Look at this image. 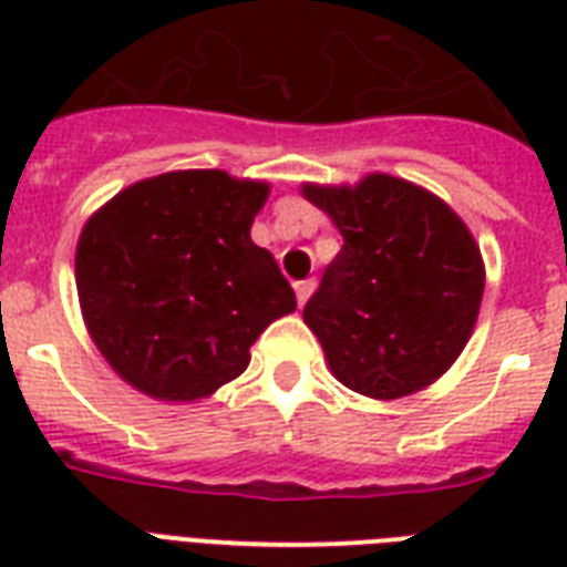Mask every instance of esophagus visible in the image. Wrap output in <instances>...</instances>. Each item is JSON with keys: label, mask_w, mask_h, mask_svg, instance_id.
Returning a JSON list of instances; mask_svg holds the SVG:
<instances>
[{"label": "esophagus", "mask_w": 567, "mask_h": 567, "mask_svg": "<svg viewBox=\"0 0 567 567\" xmlns=\"http://www.w3.org/2000/svg\"><path fill=\"white\" fill-rule=\"evenodd\" d=\"M315 288H318V282L315 279H306V282H297L293 285V291H297V302H300V309L309 302V297L315 293Z\"/></svg>", "instance_id": "34e87169"}]
</instances>
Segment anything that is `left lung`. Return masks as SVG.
<instances>
[{
    "label": "left lung",
    "instance_id": "left-lung-1",
    "mask_svg": "<svg viewBox=\"0 0 567 567\" xmlns=\"http://www.w3.org/2000/svg\"><path fill=\"white\" fill-rule=\"evenodd\" d=\"M300 190L344 238L302 309L332 377L371 400L430 388L462 355L483 306L485 261L467 223L388 173Z\"/></svg>",
    "mask_w": 567,
    "mask_h": 567
}]
</instances>
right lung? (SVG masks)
I'll return each mask as SVG.
<instances>
[{
	"label": "right lung",
	"mask_w": 567,
	"mask_h": 567,
	"mask_svg": "<svg viewBox=\"0 0 567 567\" xmlns=\"http://www.w3.org/2000/svg\"><path fill=\"white\" fill-rule=\"evenodd\" d=\"M270 182L171 171L114 194L75 244L87 336L123 382L196 403L247 371L249 347L297 309L276 258L249 229Z\"/></svg>",
	"instance_id": "add662e5"
}]
</instances>
